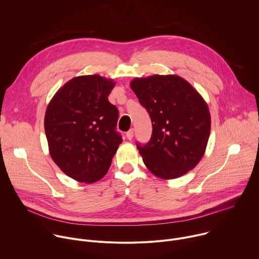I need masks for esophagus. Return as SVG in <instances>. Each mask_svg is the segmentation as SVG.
Wrapping results in <instances>:
<instances>
[{"label":"esophagus","mask_w":259,"mask_h":259,"mask_svg":"<svg viewBox=\"0 0 259 259\" xmlns=\"http://www.w3.org/2000/svg\"><path fill=\"white\" fill-rule=\"evenodd\" d=\"M133 134H134V130H133V129H130V130L126 133V137H127V139L131 140V139L133 138Z\"/></svg>","instance_id":"esophagus-1"}]
</instances>
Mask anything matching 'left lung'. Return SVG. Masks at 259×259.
<instances>
[{
	"mask_svg": "<svg viewBox=\"0 0 259 259\" xmlns=\"http://www.w3.org/2000/svg\"><path fill=\"white\" fill-rule=\"evenodd\" d=\"M131 89L149 113L153 132L149 142H136L143 163L163 179L179 177L203 158L211 119L202 96L178 76L134 79Z\"/></svg>",
	"mask_w": 259,
	"mask_h": 259,
	"instance_id": "1",
	"label": "left lung"
}]
</instances>
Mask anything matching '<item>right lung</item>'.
<instances>
[{
  "label": "right lung",
  "instance_id": "add662e5",
  "mask_svg": "<svg viewBox=\"0 0 259 259\" xmlns=\"http://www.w3.org/2000/svg\"><path fill=\"white\" fill-rule=\"evenodd\" d=\"M115 87L98 75L73 78L50 101L45 133L50 156L69 177L92 183L107 172L122 143L118 108L107 99Z\"/></svg>",
  "mask_w": 259,
  "mask_h": 259
}]
</instances>
